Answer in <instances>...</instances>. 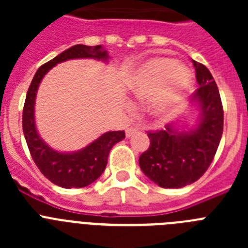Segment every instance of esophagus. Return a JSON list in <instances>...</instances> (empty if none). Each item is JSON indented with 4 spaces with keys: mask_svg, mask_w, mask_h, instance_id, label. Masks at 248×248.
I'll list each match as a JSON object with an SVG mask.
<instances>
[{
    "mask_svg": "<svg viewBox=\"0 0 248 248\" xmlns=\"http://www.w3.org/2000/svg\"><path fill=\"white\" fill-rule=\"evenodd\" d=\"M138 131H139V129H138V128H133V126H131V128H128V129H126V130H125L126 138L133 137V135H134L135 133H138Z\"/></svg>",
    "mask_w": 248,
    "mask_h": 248,
    "instance_id": "obj_1",
    "label": "esophagus"
}]
</instances>
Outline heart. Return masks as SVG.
<instances>
[{
	"mask_svg": "<svg viewBox=\"0 0 248 248\" xmlns=\"http://www.w3.org/2000/svg\"><path fill=\"white\" fill-rule=\"evenodd\" d=\"M190 82V73L172 58L150 59L133 74L130 91L139 98H152L151 113L163 117L170 110L175 98Z\"/></svg>",
	"mask_w": 248,
	"mask_h": 248,
	"instance_id": "obj_1",
	"label": "heart"
}]
</instances>
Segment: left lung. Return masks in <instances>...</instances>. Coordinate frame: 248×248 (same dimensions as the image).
I'll return each mask as SVG.
<instances>
[{
    "label": "left lung",
    "mask_w": 248,
    "mask_h": 248,
    "mask_svg": "<svg viewBox=\"0 0 248 248\" xmlns=\"http://www.w3.org/2000/svg\"><path fill=\"white\" fill-rule=\"evenodd\" d=\"M192 63L199 84L191 95L200 110L198 125L180 131L171 123L164 130L148 131L150 145L139 157L144 174L165 189L198 181L212 163L222 137L223 109L217 85L205 65Z\"/></svg>",
    "instance_id": "obj_1"
}]
</instances>
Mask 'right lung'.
<instances>
[{"instance_id":"1","label":"right lung","mask_w":248,"mask_h":248,"mask_svg":"<svg viewBox=\"0 0 248 248\" xmlns=\"http://www.w3.org/2000/svg\"><path fill=\"white\" fill-rule=\"evenodd\" d=\"M77 58L108 61L109 56L102 46L91 47L77 45L41 65L28 88L22 115L23 134L37 168L50 183L64 189L84 187L97 180L105 170L110 149L125 138V133L123 130L108 131L80 150L74 153H59L47 145L38 135L34 123V100L39 83L52 67L68 59Z\"/></svg>"}]
</instances>
